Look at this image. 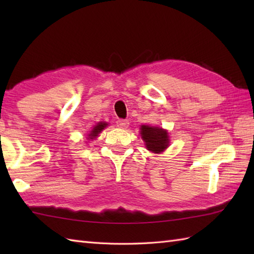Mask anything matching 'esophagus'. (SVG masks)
<instances>
[{"mask_svg": "<svg viewBox=\"0 0 254 254\" xmlns=\"http://www.w3.org/2000/svg\"><path fill=\"white\" fill-rule=\"evenodd\" d=\"M117 127H121V128H127L128 127V121L123 120V119H120V120L117 121Z\"/></svg>", "mask_w": 254, "mask_h": 254, "instance_id": "1", "label": "esophagus"}]
</instances>
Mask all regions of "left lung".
Here are the masks:
<instances>
[{"label":"left lung","instance_id":"1","mask_svg":"<svg viewBox=\"0 0 254 254\" xmlns=\"http://www.w3.org/2000/svg\"><path fill=\"white\" fill-rule=\"evenodd\" d=\"M141 136L148 150L153 153H160L167 148L169 143V136L167 131L160 127L148 126L141 127Z\"/></svg>","mask_w":254,"mask_h":254}]
</instances>
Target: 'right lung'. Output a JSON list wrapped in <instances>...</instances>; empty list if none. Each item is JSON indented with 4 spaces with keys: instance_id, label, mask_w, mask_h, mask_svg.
Returning <instances> with one entry per match:
<instances>
[{
    "instance_id": "obj_1",
    "label": "right lung",
    "mask_w": 254,
    "mask_h": 254,
    "mask_svg": "<svg viewBox=\"0 0 254 254\" xmlns=\"http://www.w3.org/2000/svg\"><path fill=\"white\" fill-rule=\"evenodd\" d=\"M107 127V123H104V122H99L97 126L91 130L90 134H89V138H94L96 136H98V134L104 130V128Z\"/></svg>"
}]
</instances>
